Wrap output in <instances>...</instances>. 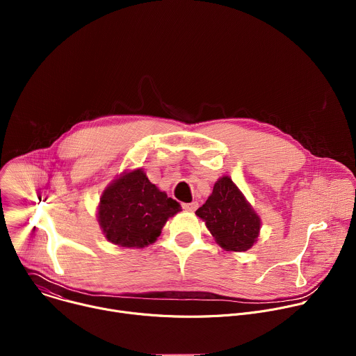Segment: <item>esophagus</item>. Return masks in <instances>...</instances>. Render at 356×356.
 Segmentation results:
<instances>
[{
  "instance_id": "1",
  "label": "esophagus",
  "mask_w": 356,
  "mask_h": 356,
  "mask_svg": "<svg viewBox=\"0 0 356 356\" xmlns=\"http://www.w3.org/2000/svg\"><path fill=\"white\" fill-rule=\"evenodd\" d=\"M198 207V202L197 201H193V202H184L183 204V209L187 210V211H195Z\"/></svg>"
}]
</instances>
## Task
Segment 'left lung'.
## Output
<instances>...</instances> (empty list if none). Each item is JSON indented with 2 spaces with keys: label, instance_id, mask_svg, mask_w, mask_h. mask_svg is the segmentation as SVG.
I'll list each match as a JSON object with an SVG mask.
<instances>
[{
  "label": "left lung",
  "instance_id": "left-lung-1",
  "mask_svg": "<svg viewBox=\"0 0 356 356\" xmlns=\"http://www.w3.org/2000/svg\"><path fill=\"white\" fill-rule=\"evenodd\" d=\"M195 214L206 221L216 241L227 250H248L257 241L261 220L229 177L220 179Z\"/></svg>",
  "mask_w": 356,
  "mask_h": 356
}]
</instances>
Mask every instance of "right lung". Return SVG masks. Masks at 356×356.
I'll return each mask as SVG.
<instances>
[{
  "instance_id": "obj_1",
  "label": "right lung",
  "mask_w": 356,
  "mask_h": 356,
  "mask_svg": "<svg viewBox=\"0 0 356 356\" xmlns=\"http://www.w3.org/2000/svg\"><path fill=\"white\" fill-rule=\"evenodd\" d=\"M179 202L152 184L142 169L117 179L99 200L98 221L106 238L120 246L143 248L155 242Z\"/></svg>"
}]
</instances>
